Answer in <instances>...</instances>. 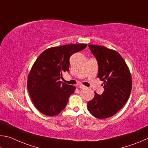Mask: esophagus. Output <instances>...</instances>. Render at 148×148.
<instances>
[{"mask_svg":"<svg viewBox=\"0 0 148 148\" xmlns=\"http://www.w3.org/2000/svg\"><path fill=\"white\" fill-rule=\"evenodd\" d=\"M79 88H82V89H84V88H86V86H84V85H82V84H80L79 85Z\"/></svg>","mask_w":148,"mask_h":148,"instance_id":"34e87169","label":"esophagus"}]
</instances>
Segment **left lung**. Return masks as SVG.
Listing matches in <instances>:
<instances>
[{"instance_id":"8db88e82","label":"left lung","mask_w":148,"mask_h":148,"mask_svg":"<svg viewBox=\"0 0 148 148\" xmlns=\"http://www.w3.org/2000/svg\"><path fill=\"white\" fill-rule=\"evenodd\" d=\"M88 46L97 60V77L103 82L105 90L101 95L95 92L94 97L87 103V108L96 118H108L117 113L127 101L132 89L131 74L117 51L104 46Z\"/></svg>"}]
</instances>
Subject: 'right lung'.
Returning a JSON list of instances; mask_svg holds the SVG:
<instances>
[{"instance_id": "right-lung-1", "label": "right lung", "mask_w": 148, "mask_h": 148, "mask_svg": "<svg viewBox=\"0 0 148 148\" xmlns=\"http://www.w3.org/2000/svg\"><path fill=\"white\" fill-rule=\"evenodd\" d=\"M87 44H68L44 51L36 59L27 80V88L34 105L43 114L58 115L66 107L75 87L60 81L68 71L69 58L86 48Z\"/></svg>"}]
</instances>
